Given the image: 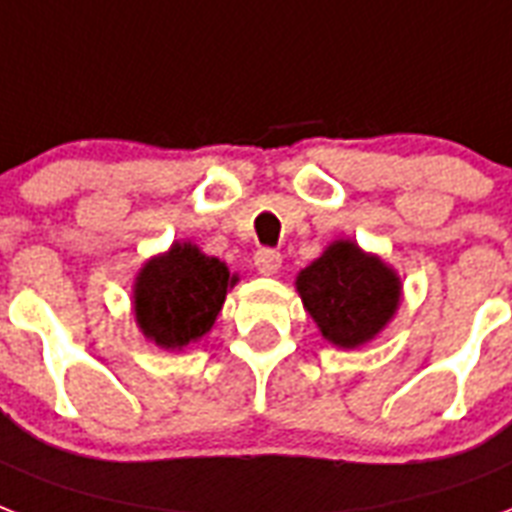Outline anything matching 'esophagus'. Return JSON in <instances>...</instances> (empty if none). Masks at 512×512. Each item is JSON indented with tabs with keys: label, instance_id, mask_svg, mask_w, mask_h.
Instances as JSON below:
<instances>
[{
	"label": "esophagus",
	"instance_id": "34e87169",
	"mask_svg": "<svg viewBox=\"0 0 512 512\" xmlns=\"http://www.w3.org/2000/svg\"><path fill=\"white\" fill-rule=\"evenodd\" d=\"M256 269H259V275L264 277H272L280 272V267H283V256L277 251H272V248H261L259 253H256Z\"/></svg>",
	"mask_w": 512,
	"mask_h": 512
}]
</instances>
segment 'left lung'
<instances>
[{
  "label": "left lung",
  "instance_id": "8db88e82",
  "mask_svg": "<svg viewBox=\"0 0 512 512\" xmlns=\"http://www.w3.org/2000/svg\"><path fill=\"white\" fill-rule=\"evenodd\" d=\"M304 310L328 344L358 350L390 326L403 299L395 269L355 240H334L296 275Z\"/></svg>",
  "mask_w": 512,
  "mask_h": 512
}]
</instances>
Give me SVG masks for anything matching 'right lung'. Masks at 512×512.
<instances>
[{"instance_id":"right-lung-1","label":"right lung","mask_w":512,"mask_h":512,"mask_svg":"<svg viewBox=\"0 0 512 512\" xmlns=\"http://www.w3.org/2000/svg\"><path fill=\"white\" fill-rule=\"evenodd\" d=\"M237 283L240 275L224 261L176 240L165 253L146 259L133 280L138 331L160 350H184L211 331Z\"/></svg>"}]
</instances>
